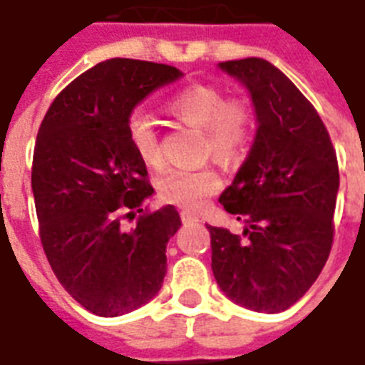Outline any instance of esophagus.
Here are the masks:
<instances>
[{
	"label": "esophagus",
	"mask_w": 365,
	"mask_h": 365,
	"mask_svg": "<svg viewBox=\"0 0 365 365\" xmlns=\"http://www.w3.org/2000/svg\"><path fill=\"white\" fill-rule=\"evenodd\" d=\"M180 221L185 222V225H190V222H197V215L190 213V211H180Z\"/></svg>",
	"instance_id": "1"
}]
</instances>
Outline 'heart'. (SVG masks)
<instances>
[{"label": "heart", "mask_w": 365, "mask_h": 365, "mask_svg": "<svg viewBox=\"0 0 365 365\" xmlns=\"http://www.w3.org/2000/svg\"><path fill=\"white\" fill-rule=\"evenodd\" d=\"M168 112L175 120L203 133V154L222 163H238L255 137L253 104L244 97H228L215 86H190L169 98ZM127 140L138 160L148 168L163 163L160 137L146 115L127 120ZM222 186V177L211 165L200 169H171L158 182L160 200L180 209L196 211Z\"/></svg>", "instance_id": "b5f03b06"}]
</instances>
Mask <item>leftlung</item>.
Masks as SVG:
<instances>
[{
	"mask_svg": "<svg viewBox=\"0 0 365 365\" xmlns=\"http://www.w3.org/2000/svg\"><path fill=\"white\" fill-rule=\"evenodd\" d=\"M251 93L255 143L219 202L244 234L205 225L217 284L245 309L282 312L320 276L333 245L337 154L320 114L262 58L221 62Z\"/></svg>",
	"mask_w": 365,
	"mask_h": 365,
	"instance_id": "left-lung-1",
	"label": "left lung"
}]
</instances>
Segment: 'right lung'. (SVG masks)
I'll return each mask as SVG.
<instances>
[{
  "instance_id": "1",
  "label": "right lung",
  "mask_w": 365,
  "mask_h": 365,
  "mask_svg": "<svg viewBox=\"0 0 365 365\" xmlns=\"http://www.w3.org/2000/svg\"><path fill=\"white\" fill-rule=\"evenodd\" d=\"M180 76L158 62H98L56 95L39 125L32 163L39 240L62 287L93 314H127L162 287L165 245L180 217L173 205L144 207L154 188L127 140V120L148 93ZM123 218L138 219L131 231Z\"/></svg>"
}]
</instances>
